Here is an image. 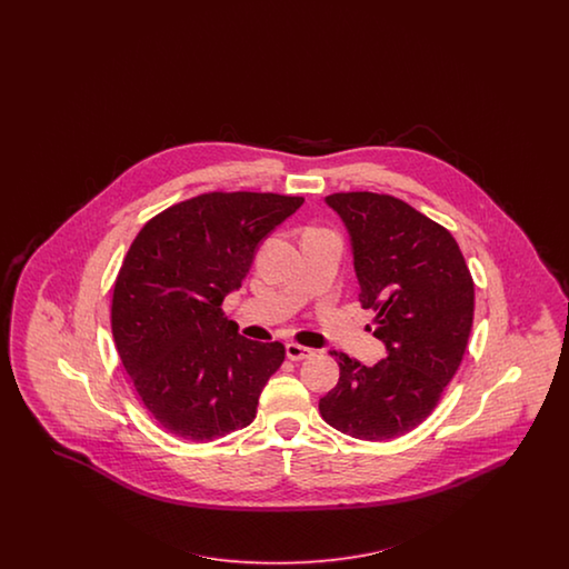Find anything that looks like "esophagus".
<instances>
[{
  "mask_svg": "<svg viewBox=\"0 0 569 569\" xmlns=\"http://www.w3.org/2000/svg\"><path fill=\"white\" fill-rule=\"evenodd\" d=\"M286 355H288V359H290V361H305V359L312 357L315 352H312L310 348H307V346L290 342V345H286Z\"/></svg>",
  "mask_w": 569,
  "mask_h": 569,
  "instance_id": "1",
  "label": "esophagus"
}]
</instances>
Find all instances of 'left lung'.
Wrapping results in <instances>:
<instances>
[{
  "mask_svg": "<svg viewBox=\"0 0 569 569\" xmlns=\"http://www.w3.org/2000/svg\"><path fill=\"white\" fill-rule=\"evenodd\" d=\"M352 243L362 309L388 357L365 367L333 352L340 379L319 400L331 428L359 440H392L436 409L466 355L473 279L459 243L395 196L342 191L326 198Z\"/></svg>",
  "mask_w": 569,
  "mask_h": 569,
  "instance_id": "1",
  "label": "left lung"
}]
</instances>
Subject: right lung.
Returning a JSON list of instances; mask_svg holds the SVG:
<instances>
[{
    "label": "right lung",
    "mask_w": 569,
    "mask_h": 569,
    "mask_svg": "<svg viewBox=\"0 0 569 569\" xmlns=\"http://www.w3.org/2000/svg\"><path fill=\"white\" fill-rule=\"evenodd\" d=\"M300 196L210 191L141 227L112 293V336L143 407L174 436L210 442L257 417L281 342H254L224 317L260 241Z\"/></svg>",
    "instance_id": "obj_1"
}]
</instances>
